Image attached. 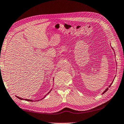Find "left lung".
Here are the masks:
<instances>
[{
	"label": "left lung",
	"instance_id": "obj_1",
	"mask_svg": "<svg viewBox=\"0 0 124 124\" xmlns=\"http://www.w3.org/2000/svg\"><path fill=\"white\" fill-rule=\"evenodd\" d=\"M111 85H112V84H111V85H109V87H110V86H111ZM108 90V88H106V90H105V91H104V92H103V93H102V94H104V93H105V92H106V91H107V90Z\"/></svg>",
	"mask_w": 124,
	"mask_h": 124
}]
</instances>
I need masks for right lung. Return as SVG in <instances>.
<instances>
[{
	"instance_id": "obj_1",
	"label": "right lung",
	"mask_w": 124,
	"mask_h": 124,
	"mask_svg": "<svg viewBox=\"0 0 124 124\" xmlns=\"http://www.w3.org/2000/svg\"><path fill=\"white\" fill-rule=\"evenodd\" d=\"M50 92H48V93H49ZM47 93V94H48ZM18 99H20V100H23V98H19V97H17ZM45 98V97H44ZM25 100H26V101H32V100H29V99H25Z\"/></svg>"
}]
</instances>
